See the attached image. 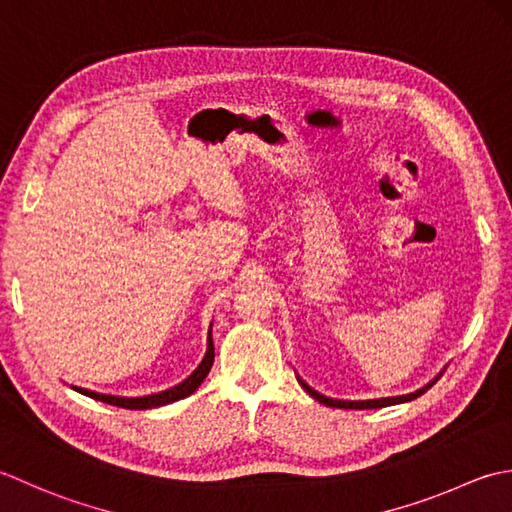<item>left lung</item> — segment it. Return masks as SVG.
Listing matches in <instances>:
<instances>
[{
    "label": "left lung",
    "instance_id": "1",
    "mask_svg": "<svg viewBox=\"0 0 512 512\" xmlns=\"http://www.w3.org/2000/svg\"><path fill=\"white\" fill-rule=\"evenodd\" d=\"M298 382H300V387L305 389L311 398H316L318 402H322V404H327V406H333V409H382V406H389V404H400V402H409V400H415V398H420V395L431 387H426V389H420V391H415V393H409V395H400V398H384V400H367V402H344V400H331V398H325V395H320L318 391H314L309 387V384H305L302 382L300 378H298Z\"/></svg>",
    "mask_w": 512,
    "mask_h": 512
}]
</instances>
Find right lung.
Returning a JSON list of instances; mask_svg holds the SVG:
<instances>
[{
	"instance_id": "1",
	"label": "right lung",
	"mask_w": 512,
	"mask_h": 512,
	"mask_svg": "<svg viewBox=\"0 0 512 512\" xmlns=\"http://www.w3.org/2000/svg\"><path fill=\"white\" fill-rule=\"evenodd\" d=\"M212 364H214V342H212V331H210V338H207V353H205L203 362L198 364V369L190 375V378L183 380L181 384H176V387H172L168 391L145 395V398H117V395H103V393H95V391L79 389V387H75V391L88 395V398H92V400H101L106 404L121 406V409H134V411H137V409H154V406L170 404V402L187 398V395H192L198 387H201V382L207 378V373H210Z\"/></svg>"
}]
</instances>
